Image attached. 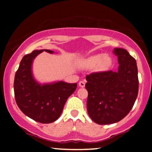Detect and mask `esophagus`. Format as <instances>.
<instances>
[{
	"label": "esophagus",
	"mask_w": 152,
	"mask_h": 152,
	"mask_svg": "<svg viewBox=\"0 0 152 152\" xmlns=\"http://www.w3.org/2000/svg\"><path fill=\"white\" fill-rule=\"evenodd\" d=\"M78 84H79V86L81 87V88H83V87H85V82L84 81H79Z\"/></svg>",
	"instance_id": "obj_1"
}]
</instances>
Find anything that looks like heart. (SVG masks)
<instances>
[{"label":"heart","mask_w":152,"mask_h":152,"mask_svg":"<svg viewBox=\"0 0 152 152\" xmlns=\"http://www.w3.org/2000/svg\"><path fill=\"white\" fill-rule=\"evenodd\" d=\"M111 64L112 58L109 56L99 53L83 61L81 64V67L83 69H93L96 66V69L99 71H104L108 70Z\"/></svg>","instance_id":"1"}]
</instances>
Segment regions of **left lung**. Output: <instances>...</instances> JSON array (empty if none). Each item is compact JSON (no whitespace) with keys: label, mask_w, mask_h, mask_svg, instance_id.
Returning a JSON list of instances; mask_svg holds the SVG:
<instances>
[{"label":"left lung","mask_w":152,"mask_h":152,"mask_svg":"<svg viewBox=\"0 0 152 152\" xmlns=\"http://www.w3.org/2000/svg\"><path fill=\"white\" fill-rule=\"evenodd\" d=\"M119 64L117 71L92 73L86 76L87 111L98 124L123 119L133 107L139 91L137 62L126 50L114 48Z\"/></svg>","instance_id":"obj_1"}]
</instances>
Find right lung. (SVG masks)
Masks as SVG:
<instances>
[{
	"label": "right lung",
	"mask_w": 152,
	"mask_h": 152,
	"mask_svg": "<svg viewBox=\"0 0 152 152\" xmlns=\"http://www.w3.org/2000/svg\"><path fill=\"white\" fill-rule=\"evenodd\" d=\"M43 50L53 53L48 49L35 50L23 57L15 73L13 87L15 102L20 111L34 121L49 124L61 116L66 100L76 91L77 83H38L33 76L32 64Z\"/></svg>",
	"instance_id": "right-lung-1"
}]
</instances>
